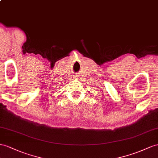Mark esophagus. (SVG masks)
I'll return each instance as SVG.
<instances>
[{
    "label": "esophagus",
    "instance_id": "obj_1",
    "mask_svg": "<svg viewBox=\"0 0 158 158\" xmlns=\"http://www.w3.org/2000/svg\"><path fill=\"white\" fill-rule=\"evenodd\" d=\"M79 75H74V78H75V79H78V77H79Z\"/></svg>",
    "mask_w": 158,
    "mask_h": 158
}]
</instances>
